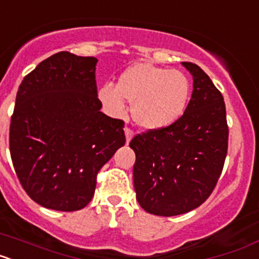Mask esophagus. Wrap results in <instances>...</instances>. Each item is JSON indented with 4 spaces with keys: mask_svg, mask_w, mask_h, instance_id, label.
Instances as JSON below:
<instances>
[{
    "mask_svg": "<svg viewBox=\"0 0 259 259\" xmlns=\"http://www.w3.org/2000/svg\"><path fill=\"white\" fill-rule=\"evenodd\" d=\"M124 134H125V141H127V144L130 143V141H131V139L132 137H134V131H132L131 128H128V127H125L124 128Z\"/></svg>",
    "mask_w": 259,
    "mask_h": 259,
    "instance_id": "esophagus-1",
    "label": "esophagus"
}]
</instances>
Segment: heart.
Listing matches in <instances>:
<instances>
[{"label": "heart", "instance_id": "b5f03b06", "mask_svg": "<svg viewBox=\"0 0 259 259\" xmlns=\"http://www.w3.org/2000/svg\"><path fill=\"white\" fill-rule=\"evenodd\" d=\"M191 84L182 71L150 63H136L120 75L118 85L106 83L98 98L111 115L125 113V100L132 105L135 122L146 130L175 123L188 105Z\"/></svg>", "mask_w": 259, "mask_h": 259}]
</instances>
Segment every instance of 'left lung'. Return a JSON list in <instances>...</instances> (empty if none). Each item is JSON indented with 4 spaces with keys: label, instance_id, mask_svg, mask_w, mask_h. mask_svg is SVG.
I'll list each match as a JSON object with an SVG mask.
<instances>
[{
    "label": "left lung",
    "instance_id": "obj_1",
    "mask_svg": "<svg viewBox=\"0 0 259 259\" xmlns=\"http://www.w3.org/2000/svg\"><path fill=\"white\" fill-rule=\"evenodd\" d=\"M182 65L193 76L184 114L168 127L149 130L130 143L136 154L137 202L159 217L184 214L205 202L218 183L228 149L223 96L197 65Z\"/></svg>",
    "mask_w": 259,
    "mask_h": 259
}]
</instances>
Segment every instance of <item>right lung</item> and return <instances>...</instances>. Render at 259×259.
<instances>
[{
	"label": "right lung",
	"instance_id": "right-lung-1",
	"mask_svg": "<svg viewBox=\"0 0 259 259\" xmlns=\"http://www.w3.org/2000/svg\"><path fill=\"white\" fill-rule=\"evenodd\" d=\"M95 57L59 52L19 85L10 123V154L23 189L47 209L85 207L98 171L125 144L124 122L105 115Z\"/></svg>",
	"mask_w": 259,
	"mask_h": 259
}]
</instances>
